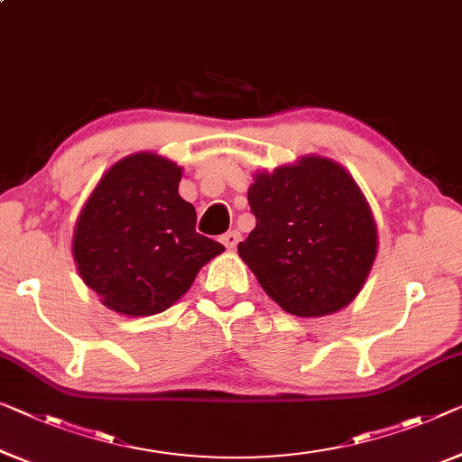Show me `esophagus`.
<instances>
[{"label":"esophagus","instance_id":"34e87169","mask_svg":"<svg viewBox=\"0 0 462 462\" xmlns=\"http://www.w3.org/2000/svg\"><path fill=\"white\" fill-rule=\"evenodd\" d=\"M222 243L226 245V249H228V251H234V249H236V245L240 243V232H236V230L226 232L224 236H222Z\"/></svg>","mask_w":462,"mask_h":462}]
</instances>
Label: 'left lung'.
Returning <instances> with one entry per match:
<instances>
[{"label": "left lung", "instance_id": "8db88e82", "mask_svg": "<svg viewBox=\"0 0 462 462\" xmlns=\"http://www.w3.org/2000/svg\"><path fill=\"white\" fill-rule=\"evenodd\" d=\"M257 217L240 259L286 313L323 318L350 305L377 254V224L359 184L338 162L302 155L249 187Z\"/></svg>", "mask_w": 462, "mask_h": 462}]
</instances>
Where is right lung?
<instances>
[{
	"instance_id": "add662e5",
	"label": "right lung",
	"mask_w": 462,
	"mask_h": 462,
	"mask_svg": "<svg viewBox=\"0 0 462 462\" xmlns=\"http://www.w3.org/2000/svg\"><path fill=\"white\" fill-rule=\"evenodd\" d=\"M182 168L141 151L122 157L88 195L72 236L85 284L128 318L162 313L189 291L224 245L195 230L197 211L178 195Z\"/></svg>"
}]
</instances>
